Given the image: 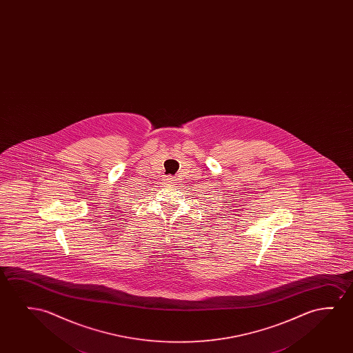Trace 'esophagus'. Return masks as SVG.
Wrapping results in <instances>:
<instances>
[{
  "label": "esophagus",
  "mask_w": 353,
  "mask_h": 353,
  "mask_svg": "<svg viewBox=\"0 0 353 353\" xmlns=\"http://www.w3.org/2000/svg\"><path fill=\"white\" fill-rule=\"evenodd\" d=\"M174 177H172V176H166V177H165V182H166V183H174Z\"/></svg>",
  "instance_id": "1"
}]
</instances>
